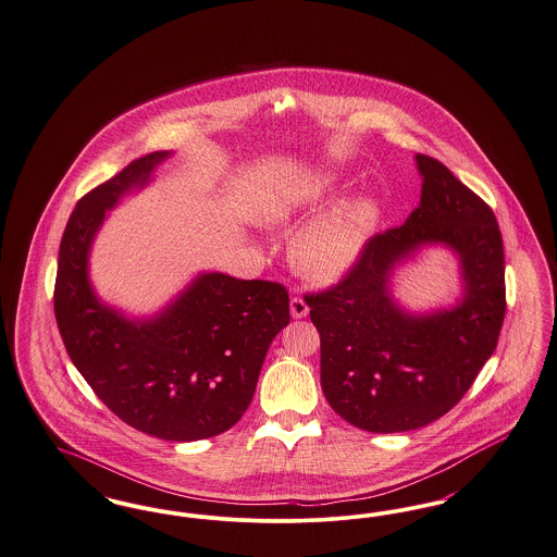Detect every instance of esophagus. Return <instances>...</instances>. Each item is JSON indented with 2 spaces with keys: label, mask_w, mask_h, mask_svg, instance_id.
Wrapping results in <instances>:
<instances>
[{
  "label": "esophagus",
  "mask_w": 557,
  "mask_h": 557,
  "mask_svg": "<svg viewBox=\"0 0 557 557\" xmlns=\"http://www.w3.org/2000/svg\"><path fill=\"white\" fill-rule=\"evenodd\" d=\"M308 312H310V308H308L304 297H293L290 299V314H293V318H306Z\"/></svg>",
  "instance_id": "1"
}]
</instances>
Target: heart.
<instances>
[{
	"instance_id": "1",
	"label": "heart",
	"mask_w": 557,
	"mask_h": 557,
	"mask_svg": "<svg viewBox=\"0 0 557 557\" xmlns=\"http://www.w3.org/2000/svg\"><path fill=\"white\" fill-rule=\"evenodd\" d=\"M345 176L339 170H320L290 183L267 206L264 216L274 224L314 214L339 197ZM381 222V206L372 195L343 201L329 214L308 224L293 242L295 268L318 283H333L360 260L366 243Z\"/></svg>"
}]
</instances>
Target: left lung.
Listing matches in <instances>:
<instances>
[{
	"mask_svg": "<svg viewBox=\"0 0 557 557\" xmlns=\"http://www.w3.org/2000/svg\"><path fill=\"white\" fill-rule=\"evenodd\" d=\"M420 206L370 237L326 290L306 295L320 333L326 401L368 433H406L451 410L493 356L506 315L504 239L493 210L431 156H416ZM422 244L461 258L465 295L451 311L410 315L389 295L394 267Z\"/></svg>",
	"mask_w": 557,
	"mask_h": 557,
	"instance_id": "8db88e82",
	"label": "left lung"
}]
</instances>
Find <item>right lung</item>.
<instances>
[{
	"mask_svg": "<svg viewBox=\"0 0 557 557\" xmlns=\"http://www.w3.org/2000/svg\"><path fill=\"white\" fill-rule=\"evenodd\" d=\"M169 156L137 158L78 199L60 243L53 312L74 366L122 422L197 441L228 431L251 404L268 347L289 324V293L208 272L151 320H128L97 299L87 272L97 228Z\"/></svg>",
	"mask_w": 557,
	"mask_h": 557,
	"instance_id": "add662e5",
	"label": "right lung"
}]
</instances>
